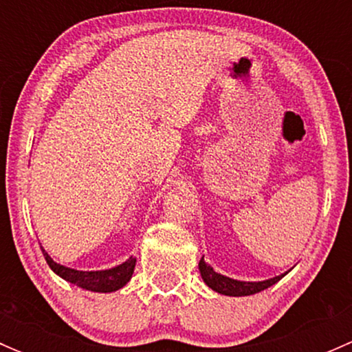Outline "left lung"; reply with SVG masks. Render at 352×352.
<instances>
[{"mask_svg":"<svg viewBox=\"0 0 352 352\" xmlns=\"http://www.w3.org/2000/svg\"><path fill=\"white\" fill-rule=\"evenodd\" d=\"M199 271H201L202 279L211 289H214L216 293L226 294V296H248V294H255L258 291L267 289L269 286L276 285L279 279L285 274L276 276V278L267 279V281H258V283H247V281H236V279L226 278V276L218 274V272L212 271L211 265H208L204 262V257L199 262Z\"/></svg>","mask_w":352,"mask_h":352,"instance_id":"left-lung-1","label":"left lung"}]
</instances>
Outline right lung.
<instances>
[{"label":"right lung","instance_id":"obj_1","mask_svg":"<svg viewBox=\"0 0 352 352\" xmlns=\"http://www.w3.org/2000/svg\"><path fill=\"white\" fill-rule=\"evenodd\" d=\"M42 254H44L45 261H47L49 267H51L56 274L61 276L66 281L73 283V285L88 291H95V293H110V291L120 289L122 286H126L127 283H129L131 276H133L134 265H136V258L129 257L124 264L117 265V267L107 269V271L87 272L76 271V269H69L58 264V262H54L49 257V254L44 248H42Z\"/></svg>","mask_w":352,"mask_h":352}]
</instances>
